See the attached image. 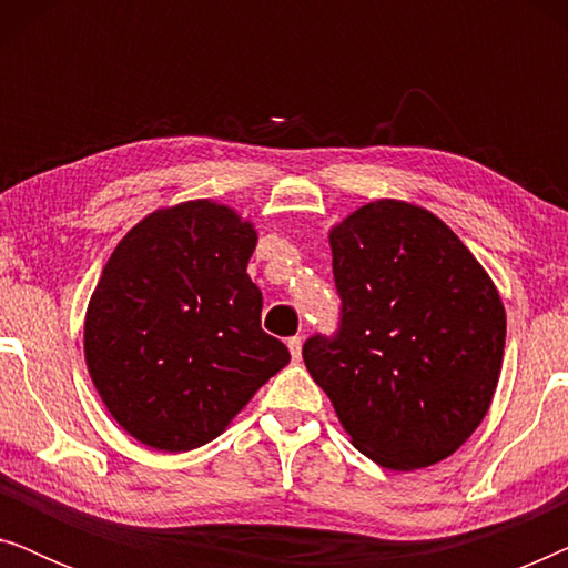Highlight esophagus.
I'll return each mask as SVG.
<instances>
[{"label": "esophagus", "mask_w": 568, "mask_h": 568, "mask_svg": "<svg viewBox=\"0 0 568 568\" xmlns=\"http://www.w3.org/2000/svg\"><path fill=\"white\" fill-rule=\"evenodd\" d=\"M290 354H292V359L294 362H300V356H302V338L300 336H294V338H290Z\"/></svg>", "instance_id": "34e87169"}]
</instances>
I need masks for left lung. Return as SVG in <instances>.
Masks as SVG:
<instances>
[{"instance_id":"left-lung-1","label":"left lung","mask_w":568,"mask_h":568,"mask_svg":"<svg viewBox=\"0 0 568 568\" xmlns=\"http://www.w3.org/2000/svg\"><path fill=\"white\" fill-rule=\"evenodd\" d=\"M341 333L313 336L305 367L352 445L408 473L460 449L491 408L507 313L463 240L429 209L369 201L328 232Z\"/></svg>"}]
</instances>
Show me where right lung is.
Segmentation results:
<instances>
[{"label": "right lung", "instance_id": "add662e5", "mask_svg": "<svg viewBox=\"0 0 568 568\" xmlns=\"http://www.w3.org/2000/svg\"><path fill=\"white\" fill-rule=\"evenodd\" d=\"M253 222L212 199L154 209L108 258L84 313V362L123 432L189 453L290 364L261 328Z\"/></svg>", "mask_w": 568, "mask_h": 568}]
</instances>
